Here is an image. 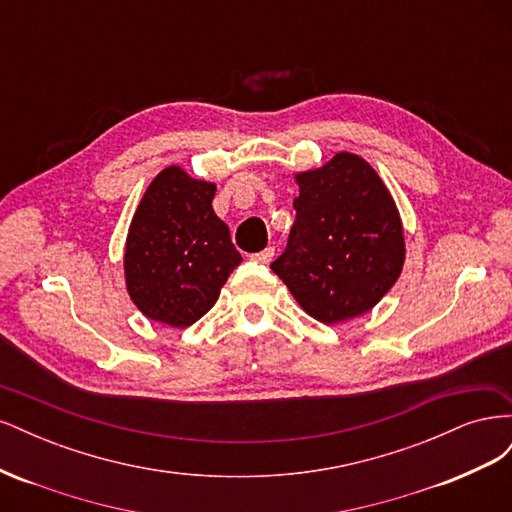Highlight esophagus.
Segmentation results:
<instances>
[{
  "mask_svg": "<svg viewBox=\"0 0 512 512\" xmlns=\"http://www.w3.org/2000/svg\"><path fill=\"white\" fill-rule=\"evenodd\" d=\"M273 256H275V250H273V247H265V250H262V252L252 254V260L262 262V265H269V262L273 260Z\"/></svg>",
  "mask_w": 512,
  "mask_h": 512,
  "instance_id": "esophagus-1",
  "label": "esophagus"
}]
</instances>
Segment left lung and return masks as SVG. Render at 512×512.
<instances>
[{"label":"left lung","mask_w":512,"mask_h":512,"mask_svg":"<svg viewBox=\"0 0 512 512\" xmlns=\"http://www.w3.org/2000/svg\"><path fill=\"white\" fill-rule=\"evenodd\" d=\"M297 181V215L271 269L320 322L369 312L404 265V232L389 190L354 153H337Z\"/></svg>","instance_id":"8db88e82"}]
</instances>
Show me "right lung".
Instances as JSON below:
<instances>
[{
	"label": "right lung",
	"mask_w": 512,
	"mask_h": 512,
	"mask_svg": "<svg viewBox=\"0 0 512 512\" xmlns=\"http://www.w3.org/2000/svg\"><path fill=\"white\" fill-rule=\"evenodd\" d=\"M213 194L215 185L170 166L138 205L126 243V280L147 318L190 327L241 265L228 226L213 213Z\"/></svg>",
	"instance_id": "obj_1"
}]
</instances>
